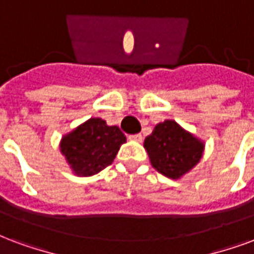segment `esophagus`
<instances>
[{"label":"esophagus","instance_id":"1","mask_svg":"<svg viewBox=\"0 0 254 254\" xmlns=\"http://www.w3.org/2000/svg\"><path fill=\"white\" fill-rule=\"evenodd\" d=\"M129 139L131 140H135V142H142V134H135V135H129Z\"/></svg>","mask_w":254,"mask_h":254}]
</instances>
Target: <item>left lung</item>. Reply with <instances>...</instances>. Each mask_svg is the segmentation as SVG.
Returning a JSON list of instances; mask_svg holds the SVG:
<instances>
[{
    "instance_id": "8db88e82",
    "label": "left lung",
    "mask_w": 254,
    "mask_h": 254,
    "mask_svg": "<svg viewBox=\"0 0 254 254\" xmlns=\"http://www.w3.org/2000/svg\"><path fill=\"white\" fill-rule=\"evenodd\" d=\"M152 167L167 178L179 179L201 161L205 144L174 120L158 123L144 139Z\"/></svg>"
}]
</instances>
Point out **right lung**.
<instances>
[{"instance_id": "add662e5", "label": "right lung", "mask_w": 254, "mask_h": 254, "mask_svg": "<svg viewBox=\"0 0 254 254\" xmlns=\"http://www.w3.org/2000/svg\"><path fill=\"white\" fill-rule=\"evenodd\" d=\"M123 143L126 136L118 126L91 118L63 136L60 151L76 175L91 177L111 165Z\"/></svg>"}]
</instances>
